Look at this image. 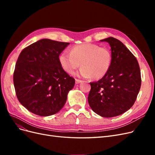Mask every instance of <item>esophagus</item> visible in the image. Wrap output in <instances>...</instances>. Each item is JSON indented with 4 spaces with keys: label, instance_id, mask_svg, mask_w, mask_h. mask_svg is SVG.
<instances>
[{
    "label": "esophagus",
    "instance_id": "obj_1",
    "mask_svg": "<svg viewBox=\"0 0 155 155\" xmlns=\"http://www.w3.org/2000/svg\"><path fill=\"white\" fill-rule=\"evenodd\" d=\"M81 81H82L81 80H79V79H76V84H79V83H80Z\"/></svg>",
    "mask_w": 155,
    "mask_h": 155
}]
</instances>
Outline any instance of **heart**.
<instances>
[{
    "label": "heart",
    "instance_id": "heart-1",
    "mask_svg": "<svg viewBox=\"0 0 155 155\" xmlns=\"http://www.w3.org/2000/svg\"><path fill=\"white\" fill-rule=\"evenodd\" d=\"M112 56L110 50L105 47L92 43L74 46L70 53L64 51L59 55L61 66L65 72L73 74L80 65L82 68L79 74L83 78L98 79L109 72Z\"/></svg>",
    "mask_w": 155,
    "mask_h": 155
}]
</instances>
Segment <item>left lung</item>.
Here are the masks:
<instances>
[{
  "mask_svg": "<svg viewBox=\"0 0 155 155\" xmlns=\"http://www.w3.org/2000/svg\"><path fill=\"white\" fill-rule=\"evenodd\" d=\"M111 50L109 72L99 81L90 83L88 101L92 110L104 118L119 116L130 109L141 87V74L137 59L114 37H108Z\"/></svg>",
  "mask_w": 155,
  "mask_h": 155,
  "instance_id": "obj_1",
  "label": "left lung"
}]
</instances>
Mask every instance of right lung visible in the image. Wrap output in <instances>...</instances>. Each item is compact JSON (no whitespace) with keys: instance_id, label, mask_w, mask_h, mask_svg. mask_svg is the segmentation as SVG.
<instances>
[{"instance_id":"add662e5","label":"right lung","mask_w":155,"mask_h":155,"mask_svg":"<svg viewBox=\"0 0 155 155\" xmlns=\"http://www.w3.org/2000/svg\"><path fill=\"white\" fill-rule=\"evenodd\" d=\"M69 44L43 39L23 49L18 56L14 87L18 100L32 113L53 115L66 103L75 79L63 69L59 57Z\"/></svg>"}]
</instances>
